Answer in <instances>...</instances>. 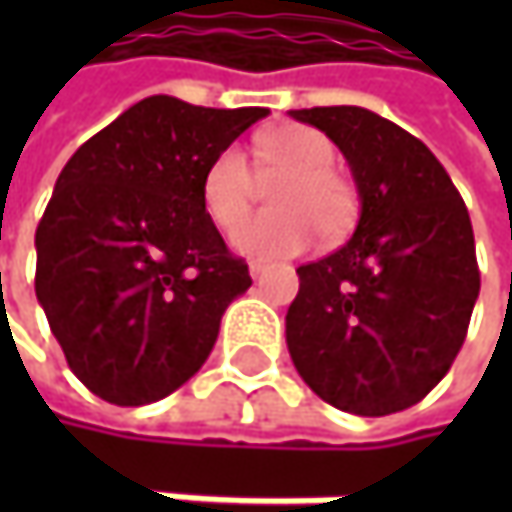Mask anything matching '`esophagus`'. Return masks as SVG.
<instances>
[{"mask_svg":"<svg viewBox=\"0 0 512 512\" xmlns=\"http://www.w3.org/2000/svg\"><path fill=\"white\" fill-rule=\"evenodd\" d=\"M266 269H269V266H266L263 260H252V263H249V275H252L255 281L260 275H266Z\"/></svg>","mask_w":512,"mask_h":512,"instance_id":"esophagus-1","label":"esophagus"}]
</instances>
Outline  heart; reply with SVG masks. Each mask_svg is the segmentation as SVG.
<instances>
[{"instance_id": "1", "label": "heart", "mask_w": 512, "mask_h": 512, "mask_svg": "<svg viewBox=\"0 0 512 512\" xmlns=\"http://www.w3.org/2000/svg\"><path fill=\"white\" fill-rule=\"evenodd\" d=\"M257 168L266 177H281L269 201L272 213H260L237 225L255 198V177L246 154L225 148L210 159L201 177V204L210 222L222 231L234 228L231 246L240 255L278 260L305 252L317 234L341 237L358 213L353 183L338 174L335 145L311 127L284 124L269 127L255 142Z\"/></svg>"}]
</instances>
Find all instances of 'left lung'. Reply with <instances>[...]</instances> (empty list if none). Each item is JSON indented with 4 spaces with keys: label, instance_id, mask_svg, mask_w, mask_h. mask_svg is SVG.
<instances>
[{
    "label": "left lung",
    "instance_id": "1",
    "mask_svg": "<svg viewBox=\"0 0 512 512\" xmlns=\"http://www.w3.org/2000/svg\"><path fill=\"white\" fill-rule=\"evenodd\" d=\"M326 133L356 180V234L299 266L287 350L335 409L379 418L424 400L451 370L480 293L471 219L433 151L361 106L290 109Z\"/></svg>",
    "mask_w": 512,
    "mask_h": 512
}]
</instances>
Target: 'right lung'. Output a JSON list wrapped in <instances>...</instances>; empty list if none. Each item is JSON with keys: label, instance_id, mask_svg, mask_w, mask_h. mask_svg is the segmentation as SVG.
Wrapping results in <instances>:
<instances>
[{"label": "right lung", "instance_id": "obj_1", "mask_svg": "<svg viewBox=\"0 0 512 512\" xmlns=\"http://www.w3.org/2000/svg\"><path fill=\"white\" fill-rule=\"evenodd\" d=\"M269 109L154 94L61 168L35 234V293L70 370L115 406L168 397L252 287L201 204L210 159Z\"/></svg>", "mask_w": 512, "mask_h": 512}]
</instances>
